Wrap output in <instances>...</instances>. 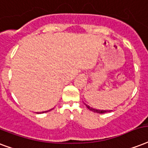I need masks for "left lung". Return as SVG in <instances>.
Instances as JSON below:
<instances>
[{
    "label": "left lung",
    "mask_w": 148,
    "mask_h": 148,
    "mask_svg": "<svg viewBox=\"0 0 148 148\" xmlns=\"http://www.w3.org/2000/svg\"><path fill=\"white\" fill-rule=\"evenodd\" d=\"M84 105L86 106V107L89 110H91V111L94 112H96V113H99V114H102V113H106V112H112V110H103V109H94V108H92V107L89 106L87 104L84 103Z\"/></svg>",
    "instance_id": "1"
}]
</instances>
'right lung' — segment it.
<instances>
[{"instance_id": "right-lung-1", "label": "right lung", "mask_w": 148, "mask_h": 148, "mask_svg": "<svg viewBox=\"0 0 148 148\" xmlns=\"http://www.w3.org/2000/svg\"><path fill=\"white\" fill-rule=\"evenodd\" d=\"M52 109H49V110H47V111H44V112H36V113H38V114H39V113H44V112H49V111H50V110H52Z\"/></svg>"}]
</instances>
